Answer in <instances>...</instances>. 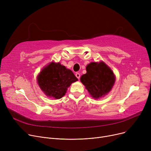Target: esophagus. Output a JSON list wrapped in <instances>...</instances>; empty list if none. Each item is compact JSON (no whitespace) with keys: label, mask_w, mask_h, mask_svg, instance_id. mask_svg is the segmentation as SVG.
Instances as JSON below:
<instances>
[{"label":"esophagus","mask_w":151,"mask_h":151,"mask_svg":"<svg viewBox=\"0 0 151 151\" xmlns=\"http://www.w3.org/2000/svg\"><path fill=\"white\" fill-rule=\"evenodd\" d=\"M75 76H76V77L78 79V80L80 78V74L79 73H76L75 74Z\"/></svg>","instance_id":"34e87169"}]
</instances>
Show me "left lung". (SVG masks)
Segmentation results:
<instances>
[{"instance_id":"obj_1","label":"left lung","mask_w":151,"mask_h":151,"mask_svg":"<svg viewBox=\"0 0 151 151\" xmlns=\"http://www.w3.org/2000/svg\"><path fill=\"white\" fill-rule=\"evenodd\" d=\"M86 71L81 77V81L93 98L104 97L112 89L115 76L104 62H91L87 65Z\"/></svg>"}]
</instances>
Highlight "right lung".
I'll list each match as a JSON object with an SVG mask.
<instances>
[{"label": "right lung", "instance_id": "obj_1", "mask_svg": "<svg viewBox=\"0 0 151 151\" xmlns=\"http://www.w3.org/2000/svg\"><path fill=\"white\" fill-rule=\"evenodd\" d=\"M76 81L77 78L70 70L54 62L44 68L37 78L40 88L46 96L56 99L64 96L71 84Z\"/></svg>", "mask_w": 151, "mask_h": 151}]
</instances>
